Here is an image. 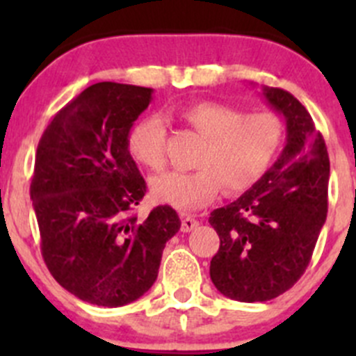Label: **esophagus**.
I'll use <instances>...</instances> for the list:
<instances>
[{"mask_svg": "<svg viewBox=\"0 0 356 356\" xmlns=\"http://www.w3.org/2000/svg\"><path fill=\"white\" fill-rule=\"evenodd\" d=\"M181 220H182L181 229H182V231H184V232L193 231V229L198 227V224H200V222L196 220V218L193 217V215H188V213H181Z\"/></svg>", "mask_w": 356, "mask_h": 356, "instance_id": "obj_1", "label": "esophagus"}]
</instances>
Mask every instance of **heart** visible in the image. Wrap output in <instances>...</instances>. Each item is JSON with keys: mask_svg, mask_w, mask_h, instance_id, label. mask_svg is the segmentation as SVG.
I'll return each instance as SVG.
<instances>
[{"mask_svg": "<svg viewBox=\"0 0 356 356\" xmlns=\"http://www.w3.org/2000/svg\"><path fill=\"white\" fill-rule=\"evenodd\" d=\"M179 117L204 138L198 168L168 172L152 181L153 196L181 210L204 207L220 188L229 195L257 184L274 163L282 145L281 120L268 111L245 113L220 102L188 103ZM131 156L149 170L165 167V125L155 115L136 122L127 136Z\"/></svg>", "mask_w": 356, "mask_h": 356, "instance_id": "heart-1", "label": "heart"}]
</instances>
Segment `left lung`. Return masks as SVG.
<instances>
[{
	"label": "left lung",
	"mask_w": 356,
	"mask_h": 356,
	"mask_svg": "<svg viewBox=\"0 0 356 356\" xmlns=\"http://www.w3.org/2000/svg\"><path fill=\"white\" fill-rule=\"evenodd\" d=\"M284 115L288 143L270 170L208 222L220 238L210 277L236 301H268L305 274L327 217L329 155L307 108L279 88H264Z\"/></svg>",
	"instance_id": "1"
}]
</instances>
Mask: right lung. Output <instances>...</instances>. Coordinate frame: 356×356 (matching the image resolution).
<instances>
[{
  "mask_svg": "<svg viewBox=\"0 0 356 356\" xmlns=\"http://www.w3.org/2000/svg\"><path fill=\"white\" fill-rule=\"evenodd\" d=\"M153 89L98 82L51 118L35 152L31 200L41 253L53 277L79 300L124 307L156 281L161 253L181 229L168 204L132 213L146 182L127 148Z\"/></svg>",
  "mask_w": 356,
  "mask_h": 356,
  "instance_id": "1",
  "label": "right lung"
}]
</instances>
